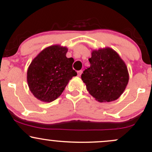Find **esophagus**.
Segmentation results:
<instances>
[{"label": "esophagus", "mask_w": 152, "mask_h": 152, "mask_svg": "<svg viewBox=\"0 0 152 152\" xmlns=\"http://www.w3.org/2000/svg\"><path fill=\"white\" fill-rule=\"evenodd\" d=\"M82 73H83L82 70H80V71L77 72V74H78V76H80L81 74H82Z\"/></svg>", "instance_id": "esophagus-1"}]
</instances>
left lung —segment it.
<instances>
[{"instance_id":"left-lung-1","label":"left lung","mask_w":152,"mask_h":152,"mask_svg":"<svg viewBox=\"0 0 152 152\" xmlns=\"http://www.w3.org/2000/svg\"><path fill=\"white\" fill-rule=\"evenodd\" d=\"M90 67L81 75L89 93L100 102L116 100L129 82L127 66L116 51L110 48L94 50L89 58Z\"/></svg>"}]
</instances>
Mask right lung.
<instances>
[{"mask_svg": "<svg viewBox=\"0 0 152 152\" xmlns=\"http://www.w3.org/2000/svg\"><path fill=\"white\" fill-rule=\"evenodd\" d=\"M67 48L54 45L45 48L33 59L27 73L29 90L45 102L58 98L77 73L72 68L74 59L67 58Z\"/></svg>", "mask_w": 152, "mask_h": 152, "instance_id": "add662e5", "label": "right lung"}]
</instances>
